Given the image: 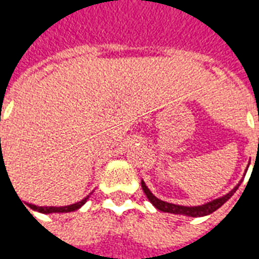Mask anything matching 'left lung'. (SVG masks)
I'll use <instances>...</instances> for the list:
<instances>
[{"label": "left lung", "instance_id": "left-lung-1", "mask_svg": "<svg viewBox=\"0 0 259 259\" xmlns=\"http://www.w3.org/2000/svg\"><path fill=\"white\" fill-rule=\"evenodd\" d=\"M258 148H259V139H258ZM250 165V163H248ZM248 169V166H247ZM247 169H245V172L243 176H245L247 174ZM243 180L244 178L240 180L237 185L234 186L232 190L226 193L222 197H218L215 200H211L205 202V204H201V205H194V206H186V205H178V204H172V202H166V201L159 200L158 197L152 194L151 190L147 187L146 182L144 180H141V189L144 191V194L147 195V198L148 201L151 202L152 205L155 206L157 209H159L161 212H168V213H175V215H183V217H191V218H201V217H206V215H209L212 212H215L217 209H219L221 206L226 202V201L232 197V195L236 193V190L239 189L240 185L243 183Z\"/></svg>", "mask_w": 259, "mask_h": 259}]
</instances>
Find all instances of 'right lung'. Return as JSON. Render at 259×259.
Here are the masks:
<instances>
[{"label": "right lung", "mask_w": 259, "mask_h": 259, "mask_svg": "<svg viewBox=\"0 0 259 259\" xmlns=\"http://www.w3.org/2000/svg\"><path fill=\"white\" fill-rule=\"evenodd\" d=\"M1 163H3V158H1ZM89 197H90V194L87 195V197H84V198H83L81 201H79V202H76V204H70V205H65V206H38V205H34V204H27V205L30 206L33 211L41 212V213H66V212L77 211L79 208H81V206L84 205L85 202H87Z\"/></svg>", "instance_id": "add662e5"}]
</instances>
